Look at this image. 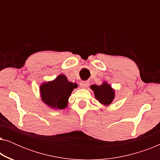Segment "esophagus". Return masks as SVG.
I'll return each mask as SVG.
<instances>
[{
    "label": "esophagus",
    "mask_w": 160,
    "mask_h": 160,
    "mask_svg": "<svg viewBox=\"0 0 160 160\" xmlns=\"http://www.w3.org/2000/svg\"><path fill=\"white\" fill-rule=\"evenodd\" d=\"M89 85V82H87V81H83V82L80 83V87H82V88H87Z\"/></svg>",
    "instance_id": "obj_1"
}]
</instances>
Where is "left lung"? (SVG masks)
Returning a JSON list of instances; mask_svg holds the SVG:
<instances>
[{
	"mask_svg": "<svg viewBox=\"0 0 160 160\" xmlns=\"http://www.w3.org/2000/svg\"><path fill=\"white\" fill-rule=\"evenodd\" d=\"M91 89L94 91L95 97L100 103L108 106L110 105L114 99L115 93L111 87L106 82H103L102 84L98 86V85H92Z\"/></svg>",
	"mask_w": 160,
	"mask_h": 160,
	"instance_id": "1",
	"label": "left lung"
}]
</instances>
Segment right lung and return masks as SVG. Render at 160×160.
I'll return each mask as SVG.
<instances>
[{
	"label": "right lung",
	"mask_w": 160,
	"mask_h": 160,
	"mask_svg": "<svg viewBox=\"0 0 160 160\" xmlns=\"http://www.w3.org/2000/svg\"><path fill=\"white\" fill-rule=\"evenodd\" d=\"M76 87L77 84L68 82L66 76L61 74L52 82L41 84V99L51 108L63 109L67 107L69 96Z\"/></svg>",
	"instance_id": "add662e5"
}]
</instances>
